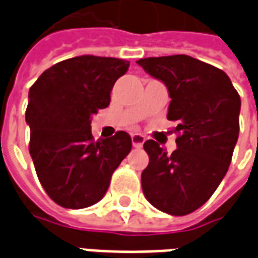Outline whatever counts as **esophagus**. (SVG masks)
<instances>
[{
    "label": "esophagus",
    "instance_id": "1",
    "mask_svg": "<svg viewBox=\"0 0 258 258\" xmlns=\"http://www.w3.org/2000/svg\"><path fill=\"white\" fill-rule=\"evenodd\" d=\"M131 141H133L134 148H142L144 142H145V137L141 134H133L131 135Z\"/></svg>",
    "mask_w": 258,
    "mask_h": 258
}]
</instances>
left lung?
<instances>
[{"instance_id":"8db88e82","label":"left lung","mask_w":258,"mask_h":258,"mask_svg":"<svg viewBox=\"0 0 258 258\" xmlns=\"http://www.w3.org/2000/svg\"><path fill=\"white\" fill-rule=\"evenodd\" d=\"M137 63L166 84L167 118L178 123L171 155L156 141L144 144L149 164L141 175L142 190L163 213L186 216L210 199L227 174L239 137L240 96L221 69L188 55Z\"/></svg>"}]
</instances>
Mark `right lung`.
<instances>
[{
    "mask_svg": "<svg viewBox=\"0 0 258 258\" xmlns=\"http://www.w3.org/2000/svg\"><path fill=\"white\" fill-rule=\"evenodd\" d=\"M130 62L83 55L47 69L29 91V152L48 196L84 209L105 196L114 170L131 151L125 131L94 140L91 116L110 103V91Z\"/></svg>",
    "mask_w": 258,
    "mask_h": 258,
    "instance_id": "right-lung-1",
    "label": "right lung"
}]
</instances>
